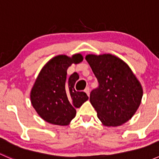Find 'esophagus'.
<instances>
[{
  "mask_svg": "<svg viewBox=\"0 0 159 159\" xmlns=\"http://www.w3.org/2000/svg\"><path fill=\"white\" fill-rule=\"evenodd\" d=\"M84 92H85L86 94H88V96H89V94H90V89H89V87H87L85 89H84Z\"/></svg>",
  "mask_w": 159,
  "mask_h": 159,
  "instance_id": "esophagus-1",
  "label": "esophagus"
}]
</instances>
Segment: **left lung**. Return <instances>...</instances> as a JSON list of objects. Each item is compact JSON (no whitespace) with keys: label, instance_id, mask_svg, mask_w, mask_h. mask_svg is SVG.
Instances as JSON below:
<instances>
[{"label":"left lung","instance_id":"obj_1","mask_svg":"<svg viewBox=\"0 0 159 159\" xmlns=\"http://www.w3.org/2000/svg\"><path fill=\"white\" fill-rule=\"evenodd\" d=\"M98 81L90 94V102L98 118L108 127L127 122L142 101V85L129 65L110 54H88L85 57Z\"/></svg>","mask_w":159,"mask_h":159}]
</instances>
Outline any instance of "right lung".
Listing matches in <instances>:
<instances>
[{
	"label": "right lung",
	"mask_w": 159,
	"mask_h": 159,
	"mask_svg": "<svg viewBox=\"0 0 159 159\" xmlns=\"http://www.w3.org/2000/svg\"><path fill=\"white\" fill-rule=\"evenodd\" d=\"M83 61L81 54L71 57L57 55L40 71L30 91V102L41 118L57 125H67L76 115V108L89 97L84 91H76V75L67 78V69L72 64Z\"/></svg>",
	"instance_id": "1"
}]
</instances>
